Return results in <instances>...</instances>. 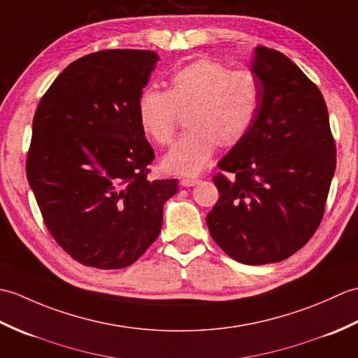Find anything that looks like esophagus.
I'll return each mask as SVG.
<instances>
[{
    "label": "esophagus",
    "instance_id": "obj_1",
    "mask_svg": "<svg viewBox=\"0 0 358 358\" xmlns=\"http://www.w3.org/2000/svg\"><path fill=\"white\" fill-rule=\"evenodd\" d=\"M199 183H200L199 178H181V181H180V185L183 187H192Z\"/></svg>",
    "mask_w": 358,
    "mask_h": 358
}]
</instances>
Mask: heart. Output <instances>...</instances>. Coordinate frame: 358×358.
Wrapping results in <instances>:
<instances>
[{
    "mask_svg": "<svg viewBox=\"0 0 358 358\" xmlns=\"http://www.w3.org/2000/svg\"><path fill=\"white\" fill-rule=\"evenodd\" d=\"M262 103V89L249 71H232L210 58H200L175 71L169 89L143 90L136 112L143 132L158 146H169L180 113L187 110V134L164 155L166 172L196 175L214 155L237 146L252 127Z\"/></svg>",
    "mask_w": 358,
    "mask_h": 358,
    "instance_id": "heart-1",
    "label": "heart"
}]
</instances>
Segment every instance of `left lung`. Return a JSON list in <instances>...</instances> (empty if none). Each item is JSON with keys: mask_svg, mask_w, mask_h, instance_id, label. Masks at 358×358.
Returning a JSON list of instances; mask_svg holds the SVG:
<instances>
[{"mask_svg": "<svg viewBox=\"0 0 358 358\" xmlns=\"http://www.w3.org/2000/svg\"><path fill=\"white\" fill-rule=\"evenodd\" d=\"M250 71L262 103L245 140L218 163L220 199L210 237L234 260L277 263L301 249L322 223L336 172L324 98L283 53L258 45Z\"/></svg>", "mask_w": 358, "mask_h": 358, "instance_id": "1", "label": "left lung"}]
</instances>
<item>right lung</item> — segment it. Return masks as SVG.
<instances>
[{"mask_svg":"<svg viewBox=\"0 0 358 358\" xmlns=\"http://www.w3.org/2000/svg\"><path fill=\"white\" fill-rule=\"evenodd\" d=\"M158 55L108 49L69 64L38 103L26 159L48 231L98 269L131 266L157 240L178 180H149L155 154L136 103Z\"/></svg>","mask_w":358,"mask_h":358,"instance_id":"add662e5","label":"right lung"}]
</instances>
